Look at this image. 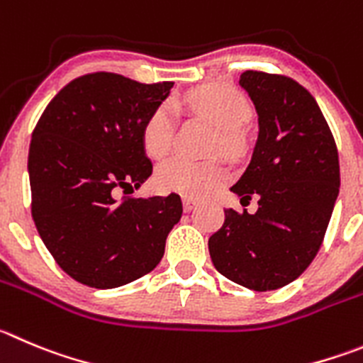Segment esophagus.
<instances>
[{
	"label": "esophagus",
	"instance_id": "obj_1",
	"mask_svg": "<svg viewBox=\"0 0 363 363\" xmlns=\"http://www.w3.org/2000/svg\"><path fill=\"white\" fill-rule=\"evenodd\" d=\"M182 206H184V211H191V209L197 206V201L189 197H182Z\"/></svg>",
	"mask_w": 363,
	"mask_h": 363
}]
</instances>
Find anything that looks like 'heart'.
Segmentation results:
<instances>
[{
	"mask_svg": "<svg viewBox=\"0 0 363 363\" xmlns=\"http://www.w3.org/2000/svg\"><path fill=\"white\" fill-rule=\"evenodd\" d=\"M186 104L193 113L218 128V150L223 154H235L238 150V130L245 125L250 114L249 104L238 91L223 86H206L188 94ZM172 141L174 111L170 105H161L143 127L145 152L152 159H161L170 152ZM228 170L216 162H191L188 159L174 157L157 168L155 186L159 191L204 199L218 191L228 182Z\"/></svg>",
	"mask_w": 363,
	"mask_h": 363,
	"instance_id": "1",
	"label": "heart"
}]
</instances>
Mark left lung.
Returning a JSON list of instances; mask_svg holds the SVG:
<instances>
[{
    "label": "left lung",
    "mask_w": 363,
    "mask_h": 363,
    "mask_svg": "<svg viewBox=\"0 0 363 363\" xmlns=\"http://www.w3.org/2000/svg\"><path fill=\"white\" fill-rule=\"evenodd\" d=\"M240 86L258 113V140L231 188L250 215L223 209L209 238L215 269L256 292L277 290L310 267L323 245L340 188L338 150L310 91L284 74L245 71Z\"/></svg>",
    "instance_id": "left-lung-1"
}]
</instances>
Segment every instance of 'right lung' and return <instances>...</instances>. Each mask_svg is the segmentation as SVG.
Returning <instances> with one entry per match:
<instances>
[{
  "label": "right lung",
  "mask_w": 363,
  "mask_h": 363,
  "mask_svg": "<svg viewBox=\"0 0 363 363\" xmlns=\"http://www.w3.org/2000/svg\"><path fill=\"white\" fill-rule=\"evenodd\" d=\"M172 87L105 71L84 74L55 94L33 128V222L57 265L79 283L116 289L161 262L181 220V197L128 193L152 175L143 127Z\"/></svg>",
  "instance_id": "obj_1"
}]
</instances>
